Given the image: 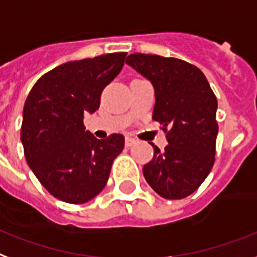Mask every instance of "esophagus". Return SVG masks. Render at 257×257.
<instances>
[{
	"mask_svg": "<svg viewBox=\"0 0 257 257\" xmlns=\"http://www.w3.org/2000/svg\"><path fill=\"white\" fill-rule=\"evenodd\" d=\"M124 143H126L127 147H130V146H133L134 143H137V139L131 138V137H126V141H124Z\"/></svg>",
	"mask_w": 257,
	"mask_h": 257,
	"instance_id": "1",
	"label": "esophagus"
}]
</instances>
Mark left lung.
Instances as JSON below:
<instances>
[{
  "label": "left lung",
  "mask_w": 257,
  "mask_h": 257,
  "mask_svg": "<svg viewBox=\"0 0 257 257\" xmlns=\"http://www.w3.org/2000/svg\"><path fill=\"white\" fill-rule=\"evenodd\" d=\"M126 64L154 85L153 119L166 133L164 151L154 145L143 166L147 184L161 197L181 200L200 188L214 164L217 99L201 69L174 57L133 53Z\"/></svg>",
  "instance_id": "left-lung-1"
}]
</instances>
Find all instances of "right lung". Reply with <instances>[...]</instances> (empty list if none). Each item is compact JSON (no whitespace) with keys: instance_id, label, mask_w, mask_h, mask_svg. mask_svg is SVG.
I'll list each match as a JSON object with an SVG mask.
<instances>
[{"instance_id":"obj_1","label":"right lung","mask_w":257,"mask_h":257,"mask_svg":"<svg viewBox=\"0 0 257 257\" xmlns=\"http://www.w3.org/2000/svg\"><path fill=\"white\" fill-rule=\"evenodd\" d=\"M126 52L69 61L40 77L28 95L21 142L32 172L59 200L84 204L106 186L124 147L122 134L96 139L85 131V112L100 106L101 91L122 71Z\"/></svg>"}]
</instances>
